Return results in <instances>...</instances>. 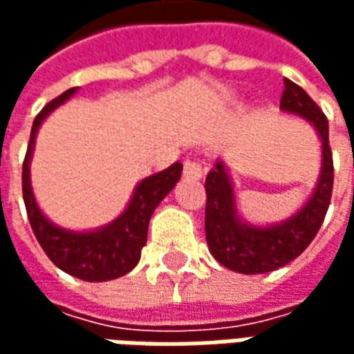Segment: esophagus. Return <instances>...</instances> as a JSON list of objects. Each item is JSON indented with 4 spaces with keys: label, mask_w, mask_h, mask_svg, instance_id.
Wrapping results in <instances>:
<instances>
[{
    "label": "esophagus",
    "mask_w": 354,
    "mask_h": 354,
    "mask_svg": "<svg viewBox=\"0 0 354 354\" xmlns=\"http://www.w3.org/2000/svg\"><path fill=\"white\" fill-rule=\"evenodd\" d=\"M184 176L193 178V180H201L203 178V167H201V162L187 159L184 162Z\"/></svg>",
    "instance_id": "34e87169"
}]
</instances>
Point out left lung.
<instances>
[{
    "mask_svg": "<svg viewBox=\"0 0 354 354\" xmlns=\"http://www.w3.org/2000/svg\"><path fill=\"white\" fill-rule=\"evenodd\" d=\"M281 109L307 121L320 140V174L301 208L286 220L256 225L239 212L233 178L222 159L216 161L205 182V233L210 254L223 267L243 274L269 273L296 260L320 230L332 197L334 162L326 115L304 88L290 80H284Z\"/></svg>",
    "mask_w": 354,
    "mask_h": 354,
    "instance_id": "left-lung-1",
    "label": "left lung"
}]
</instances>
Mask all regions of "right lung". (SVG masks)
Wrapping results in <instances>:
<instances>
[{
  "mask_svg": "<svg viewBox=\"0 0 354 354\" xmlns=\"http://www.w3.org/2000/svg\"><path fill=\"white\" fill-rule=\"evenodd\" d=\"M77 93V87L68 88L58 98L49 102L37 113L30 132L26 157L22 165V195L26 205L28 220L49 260L64 273L87 282H106L123 277L138 266L140 254L147 241V225L153 210L176 185L182 176V162L155 172L140 180L129 205L115 220L102 227L87 231H73L60 227L45 216L32 189L30 165L34 155L35 138L43 121Z\"/></svg>",
  "mask_w": 354,
  "mask_h": 354,
  "instance_id": "right-lung-1",
  "label": "right lung"
}]
</instances>
